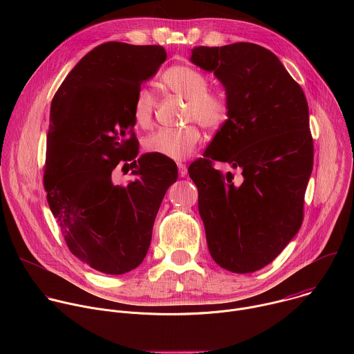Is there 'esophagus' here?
Returning <instances> with one entry per match:
<instances>
[{
	"label": "esophagus",
	"instance_id": "obj_1",
	"mask_svg": "<svg viewBox=\"0 0 354 354\" xmlns=\"http://www.w3.org/2000/svg\"><path fill=\"white\" fill-rule=\"evenodd\" d=\"M178 171H179L180 178H185L187 175V168L185 164H178Z\"/></svg>",
	"mask_w": 354,
	"mask_h": 354
}]
</instances>
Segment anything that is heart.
I'll list each match as a JSON object with an SVG mask.
<instances>
[{"mask_svg": "<svg viewBox=\"0 0 354 354\" xmlns=\"http://www.w3.org/2000/svg\"><path fill=\"white\" fill-rule=\"evenodd\" d=\"M169 91L186 97V120H196L205 129L220 127L228 116L227 99L218 91L209 89V78L200 70L179 64L169 67L161 77ZM156 108V96L147 88H140L134 96L133 118L141 126H149ZM200 131L190 124L183 129H160L144 140L147 153L160 158L183 161L189 158L200 142Z\"/></svg>", "mask_w": 354, "mask_h": 354, "instance_id": "obj_1", "label": "heart"}]
</instances>
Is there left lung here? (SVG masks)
I'll return each mask as SVG.
<instances>
[{"instance_id":"left-lung-1","label":"left lung","mask_w":354,"mask_h":354,"mask_svg":"<svg viewBox=\"0 0 354 354\" xmlns=\"http://www.w3.org/2000/svg\"><path fill=\"white\" fill-rule=\"evenodd\" d=\"M190 62L214 73L228 105L205 158L187 169L210 255L232 273L257 272L279 257L304 218L314 164L307 99L277 56L259 44L197 46ZM214 160L239 167L241 182L223 176Z\"/></svg>"}]
</instances>
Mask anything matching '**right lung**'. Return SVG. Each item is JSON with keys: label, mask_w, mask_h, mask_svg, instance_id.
Wrapping results in <instances>:
<instances>
[{"label": "right lung", "mask_w": 354, "mask_h": 354, "mask_svg": "<svg viewBox=\"0 0 354 354\" xmlns=\"http://www.w3.org/2000/svg\"><path fill=\"white\" fill-rule=\"evenodd\" d=\"M162 46L106 41L70 71L50 108L43 183L71 254L92 269L123 274L145 258L168 187L172 160L144 154L134 134L133 102L165 62ZM125 162L135 179L113 183ZM124 168V167H123Z\"/></svg>", "instance_id": "obj_1"}]
</instances>
